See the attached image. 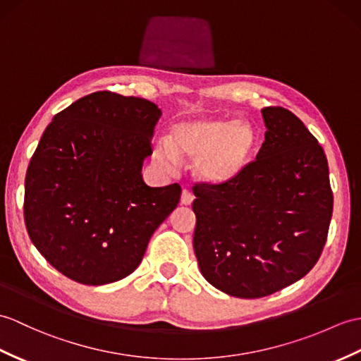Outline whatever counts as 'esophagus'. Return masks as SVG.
I'll return each mask as SVG.
<instances>
[{
    "label": "esophagus",
    "mask_w": 361,
    "mask_h": 361,
    "mask_svg": "<svg viewBox=\"0 0 361 361\" xmlns=\"http://www.w3.org/2000/svg\"><path fill=\"white\" fill-rule=\"evenodd\" d=\"M192 201H194V195H192V192L188 188L183 189V192H181V204L190 206Z\"/></svg>",
    "instance_id": "esophagus-1"
}]
</instances>
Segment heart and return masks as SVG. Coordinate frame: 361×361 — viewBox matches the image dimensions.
I'll return each mask as SVG.
<instances>
[{
  "label": "heart",
  "mask_w": 361,
  "mask_h": 361,
  "mask_svg": "<svg viewBox=\"0 0 361 361\" xmlns=\"http://www.w3.org/2000/svg\"><path fill=\"white\" fill-rule=\"evenodd\" d=\"M164 142L154 149L163 167H171L173 158L194 160L197 177L220 186L235 181L252 164L259 133L249 121L198 116L173 123Z\"/></svg>",
  "instance_id": "1"
}]
</instances>
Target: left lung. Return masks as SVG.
I'll use <instances>...</instances> for the list:
<instances>
[{
  "mask_svg": "<svg viewBox=\"0 0 361 361\" xmlns=\"http://www.w3.org/2000/svg\"><path fill=\"white\" fill-rule=\"evenodd\" d=\"M264 142L235 181L195 183L194 250L204 279L238 298L271 295L312 269L334 195L323 147L298 116L262 109Z\"/></svg>",
  "mask_w": 361,
  "mask_h": 361,
  "instance_id": "left-lung-1",
  "label": "left lung"
}]
</instances>
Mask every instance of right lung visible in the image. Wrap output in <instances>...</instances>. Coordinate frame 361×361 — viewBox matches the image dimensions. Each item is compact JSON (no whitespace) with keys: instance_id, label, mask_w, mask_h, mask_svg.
I'll return each mask as SVG.
<instances>
[{"instance_id":"right-lung-1","label":"right lung","mask_w":361,"mask_h":361,"mask_svg":"<svg viewBox=\"0 0 361 361\" xmlns=\"http://www.w3.org/2000/svg\"><path fill=\"white\" fill-rule=\"evenodd\" d=\"M160 116L147 99L103 90L46 128L24 181V223L38 252L67 279L99 286L128 276L177 207L178 183L149 188L141 177Z\"/></svg>"}]
</instances>
